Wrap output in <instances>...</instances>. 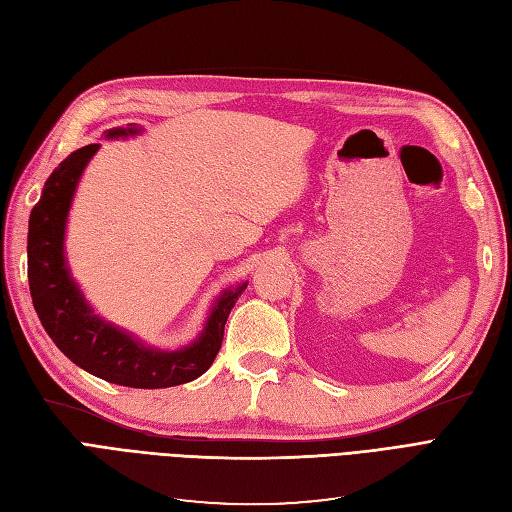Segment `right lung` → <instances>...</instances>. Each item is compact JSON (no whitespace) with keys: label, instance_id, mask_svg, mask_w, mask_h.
Instances as JSON below:
<instances>
[{"label":"right lung","instance_id":"1","mask_svg":"<svg viewBox=\"0 0 512 512\" xmlns=\"http://www.w3.org/2000/svg\"><path fill=\"white\" fill-rule=\"evenodd\" d=\"M141 130H108L106 138L130 136ZM98 143L76 149L46 179L42 196L29 215L27 280L44 331L72 363L106 382L132 389H166L203 376L218 356L224 324L247 284L226 290L207 320L198 342L177 352L151 350L130 335L100 320L85 303L68 273L64 232L72 196Z\"/></svg>","mask_w":512,"mask_h":512}]
</instances>
